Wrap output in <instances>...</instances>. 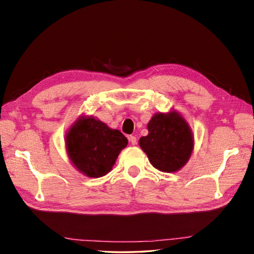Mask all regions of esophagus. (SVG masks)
Listing matches in <instances>:
<instances>
[{"mask_svg": "<svg viewBox=\"0 0 254 254\" xmlns=\"http://www.w3.org/2000/svg\"><path fill=\"white\" fill-rule=\"evenodd\" d=\"M128 141L131 142L132 145H136V144H137V138H136L135 136H133V135L128 136Z\"/></svg>", "mask_w": 254, "mask_h": 254, "instance_id": "obj_1", "label": "esophagus"}]
</instances>
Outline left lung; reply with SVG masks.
<instances>
[{"label": "left lung", "mask_w": 254, "mask_h": 254, "mask_svg": "<svg viewBox=\"0 0 254 254\" xmlns=\"http://www.w3.org/2000/svg\"><path fill=\"white\" fill-rule=\"evenodd\" d=\"M148 135L139 146L156 169L175 172L187 164L193 149L192 132L179 113H157L147 124Z\"/></svg>", "instance_id": "8db88e82"}]
</instances>
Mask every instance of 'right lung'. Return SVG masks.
Masks as SVG:
<instances>
[{"label": "right lung", "instance_id": "add662e5", "mask_svg": "<svg viewBox=\"0 0 254 254\" xmlns=\"http://www.w3.org/2000/svg\"><path fill=\"white\" fill-rule=\"evenodd\" d=\"M66 149L73 165L90 178L107 175L127 138L94 118H80L66 134Z\"/></svg>", "mask_w": 254, "mask_h": 254}]
</instances>
